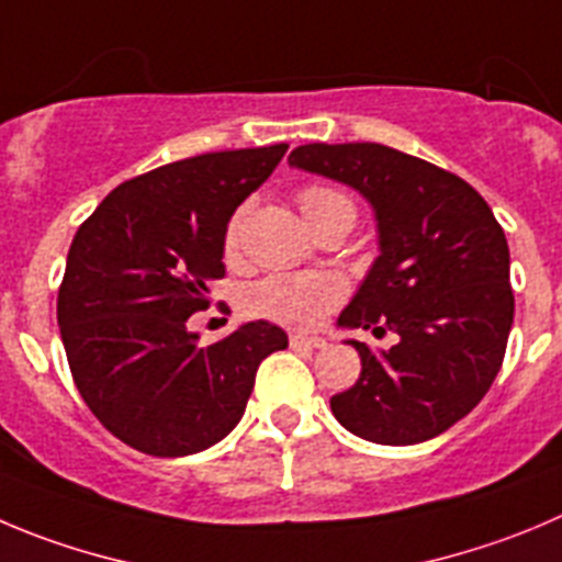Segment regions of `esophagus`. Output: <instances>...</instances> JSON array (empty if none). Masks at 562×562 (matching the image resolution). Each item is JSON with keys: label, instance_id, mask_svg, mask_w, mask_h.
<instances>
[{"label": "esophagus", "instance_id": "34e87169", "mask_svg": "<svg viewBox=\"0 0 562 562\" xmlns=\"http://www.w3.org/2000/svg\"><path fill=\"white\" fill-rule=\"evenodd\" d=\"M291 346H293V349H324V346H327V340L318 338V335L293 333L291 335Z\"/></svg>", "mask_w": 562, "mask_h": 562}]
</instances>
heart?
<instances>
[{"instance_id":"heart-1","label":"heart","mask_w":562,"mask_h":562,"mask_svg":"<svg viewBox=\"0 0 562 562\" xmlns=\"http://www.w3.org/2000/svg\"><path fill=\"white\" fill-rule=\"evenodd\" d=\"M299 207L305 216L335 202H349L344 193L324 186H307L299 191ZM240 213L229 222L224 246L233 251L238 246ZM344 299V282L327 271H313V274H274L255 282L246 293V307L255 316H263L269 322L285 324V327H316L329 311L340 305Z\"/></svg>"}]
</instances>
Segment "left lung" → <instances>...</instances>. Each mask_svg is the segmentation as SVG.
<instances>
[{
  "instance_id": "left-lung-1",
  "label": "left lung",
  "mask_w": 562,
  "mask_h": 562,
  "mask_svg": "<svg viewBox=\"0 0 562 562\" xmlns=\"http://www.w3.org/2000/svg\"><path fill=\"white\" fill-rule=\"evenodd\" d=\"M291 166L363 193L380 257L338 327L393 333L360 352V380L329 400L371 443L411 447L469 416L496 380L513 327L510 249L485 199L452 171L382 144H305Z\"/></svg>"
}]
</instances>
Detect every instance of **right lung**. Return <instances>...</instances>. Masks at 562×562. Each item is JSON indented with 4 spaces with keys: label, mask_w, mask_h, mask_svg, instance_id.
<instances>
[{
    "label": "right lung",
    "mask_w": 562,
    "mask_h": 562,
    "mask_svg": "<svg viewBox=\"0 0 562 562\" xmlns=\"http://www.w3.org/2000/svg\"><path fill=\"white\" fill-rule=\"evenodd\" d=\"M288 144L207 151L122 182L80 224L57 291L75 385L104 429L155 458H186L227 438L257 366L288 335L240 324L199 346L188 318L224 277L235 207L263 186Z\"/></svg>",
    "instance_id": "add662e5"
}]
</instances>
